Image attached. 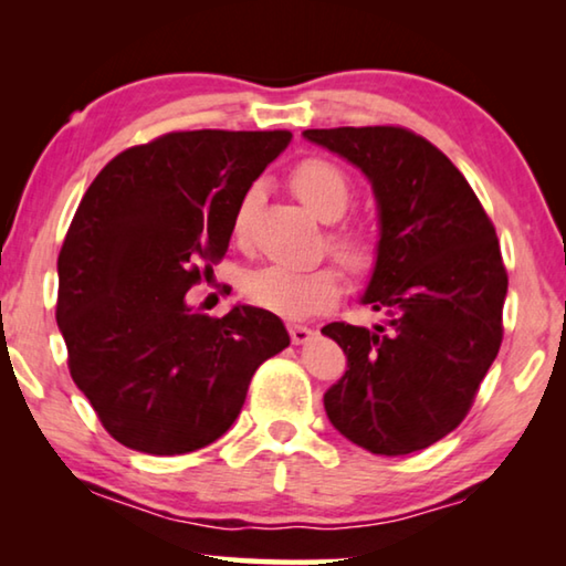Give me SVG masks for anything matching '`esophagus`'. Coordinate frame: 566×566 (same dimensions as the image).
<instances>
[{
	"instance_id": "1",
	"label": "esophagus",
	"mask_w": 566,
	"mask_h": 566,
	"mask_svg": "<svg viewBox=\"0 0 566 566\" xmlns=\"http://www.w3.org/2000/svg\"><path fill=\"white\" fill-rule=\"evenodd\" d=\"M312 329L310 327H304V324H290V337H292V342L294 344H302V342H306L312 337Z\"/></svg>"
}]
</instances>
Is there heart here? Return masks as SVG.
<instances>
[{"label":"heart","mask_w":566,"mask_h":566,"mask_svg":"<svg viewBox=\"0 0 566 566\" xmlns=\"http://www.w3.org/2000/svg\"><path fill=\"white\" fill-rule=\"evenodd\" d=\"M294 191L302 202L312 209L324 222H334L349 209L352 185L344 171L327 159L312 157L304 159L292 175ZM254 205V191H247L234 214V234H244L249 212ZM334 249L352 266H364L371 256V247L359 234H334ZM247 300L262 306V310L280 314L286 319L310 317L314 312L327 310L339 296V274L332 266L317 270H292L284 264L260 266L249 272L244 280Z\"/></svg>","instance_id":"obj_1"}]
</instances>
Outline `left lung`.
<instances>
[{"label": "left lung", "instance_id": "obj_1", "mask_svg": "<svg viewBox=\"0 0 566 566\" xmlns=\"http://www.w3.org/2000/svg\"><path fill=\"white\" fill-rule=\"evenodd\" d=\"M369 179L379 242L361 304L385 324L322 329L347 354L324 409L371 454H411L467 417L502 344L506 272L490 217L452 161L401 127L306 129Z\"/></svg>", "mask_w": 566, "mask_h": 566}]
</instances>
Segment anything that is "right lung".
<instances>
[{"mask_svg":"<svg viewBox=\"0 0 566 566\" xmlns=\"http://www.w3.org/2000/svg\"><path fill=\"white\" fill-rule=\"evenodd\" d=\"M290 142V132H171L114 157L82 197L56 262V324L74 385L134 452L212 444L256 367L290 344L260 306L214 319L187 304L202 266L224 256L252 181Z\"/></svg>","mask_w":566,"mask_h":566,"instance_id":"1","label":"right lung"}]
</instances>
